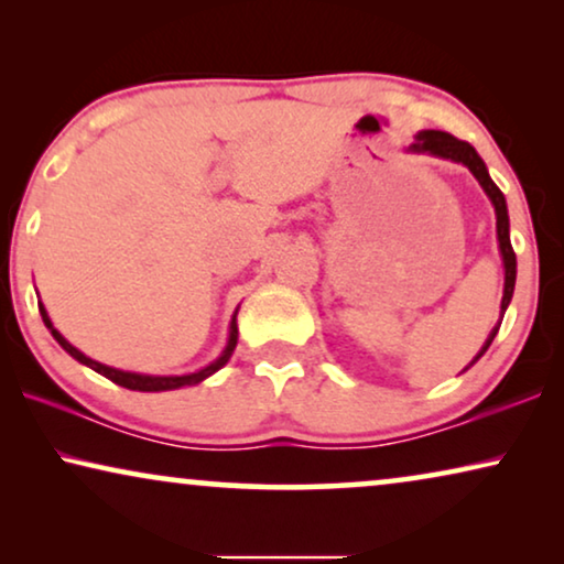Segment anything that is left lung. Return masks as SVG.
I'll list each match as a JSON object with an SVG mask.
<instances>
[{
  "instance_id": "1",
  "label": "left lung",
  "mask_w": 564,
  "mask_h": 564,
  "mask_svg": "<svg viewBox=\"0 0 564 564\" xmlns=\"http://www.w3.org/2000/svg\"><path fill=\"white\" fill-rule=\"evenodd\" d=\"M413 151H429L434 153V156H442V159H452V161H459V164H465L469 172L475 174V180L482 184V189L488 192V197L492 199V205H496V218H498V243H500V253H503V267H506V290H503V303H500V311L506 313L508 303H511L513 297V284H516V253H513V246H511V236H508V210H506V197L503 192L496 187V182L490 180L488 169H485L482 159L477 156V151L469 145L467 141H459V138H454L452 133H444V130H423L419 135V143H413ZM500 328V323L496 328H492V334L485 346L477 354L475 361L482 357L485 351H488V346L492 344V338H496Z\"/></svg>"
}]
</instances>
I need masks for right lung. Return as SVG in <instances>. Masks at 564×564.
Listing matches in <instances>:
<instances>
[{
    "label": "right lung",
    "instance_id": "obj_1",
    "mask_svg": "<svg viewBox=\"0 0 564 564\" xmlns=\"http://www.w3.org/2000/svg\"><path fill=\"white\" fill-rule=\"evenodd\" d=\"M37 307H41L43 323H45V326L51 328L53 338H56V341H58L61 346H64V349H66L68 354H72V357H74L76 361H82V365L91 367V369H95V372H99L102 377H107V380H112L115 384H120V388H128V390L161 392V390H176V388H184V384H197V382H203L205 377H210L213 372H218V369H220L223 365H226V361L230 359V354H234V349H236V344H238V323H236V315H234V323H230V338H228L226 351H223L220 357L215 359L210 367L199 369V372H192V375H180V377H151V375L122 372V369H112V367H107V365H99V361H95V359L84 357V354H82L79 349H76V346L68 344L66 338L61 336L56 328H53V323H51V318H48V313H45V307H43L41 303H37Z\"/></svg>",
    "mask_w": 564,
    "mask_h": 564
}]
</instances>
